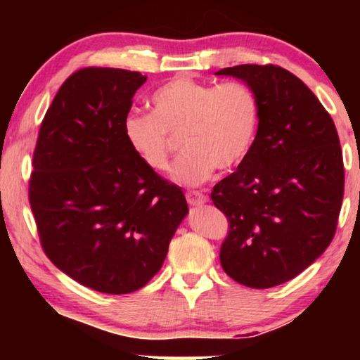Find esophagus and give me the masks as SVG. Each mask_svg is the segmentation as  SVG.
<instances>
[{
	"label": "esophagus",
	"instance_id": "1",
	"mask_svg": "<svg viewBox=\"0 0 360 360\" xmlns=\"http://www.w3.org/2000/svg\"><path fill=\"white\" fill-rule=\"evenodd\" d=\"M186 201H188V205L191 206H198V205H203L208 201V196L201 193V191H186Z\"/></svg>",
	"mask_w": 360,
	"mask_h": 360
}]
</instances>
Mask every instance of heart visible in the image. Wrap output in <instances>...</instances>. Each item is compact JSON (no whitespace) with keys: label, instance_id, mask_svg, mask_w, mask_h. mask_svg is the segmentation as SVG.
Masks as SVG:
<instances>
[{"label":"heart","instance_id":"b5f03b06","mask_svg":"<svg viewBox=\"0 0 360 360\" xmlns=\"http://www.w3.org/2000/svg\"><path fill=\"white\" fill-rule=\"evenodd\" d=\"M150 106L152 115L131 112L124 117V137L142 164L165 172L172 136H180L184 154L174 167V179L181 185H201L214 169L234 170L257 137V95L240 82L216 85L175 77L152 93Z\"/></svg>","mask_w":360,"mask_h":360}]
</instances>
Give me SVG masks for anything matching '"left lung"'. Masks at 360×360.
Returning <instances> with one entry per match:
<instances>
[{"label": "left lung", "instance_id": "obj_1", "mask_svg": "<svg viewBox=\"0 0 360 360\" xmlns=\"http://www.w3.org/2000/svg\"><path fill=\"white\" fill-rule=\"evenodd\" d=\"M216 75L248 83L260 105L252 150L211 191L229 223L219 260L238 283L270 288L331 244L344 196L339 136L314 93L282 67L248 63Z\"/></svg>", "mask_w": 360, "mask_h": 360}]
</instances>
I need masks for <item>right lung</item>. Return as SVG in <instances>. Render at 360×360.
Listing matches in <instances>:
<instances>
[{"mask_svg":"<svg viewBox=\"0 0 360 360\" xmlns=\"http://www.w3.org/2000/svg\"><path fill=\"white\" fill-rule=\"evenodd\" d=\"M147 80L121 68H82L44 116L29 203L44 252L101 293L144 287L188 213L184 191L137 159L122 122Z\"/></svg>","mask_w":360,"mask_h":360,"instance_id":"1","label":"right lung"}]
</instances>
